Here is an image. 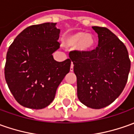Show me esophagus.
<instances>
[{
  "label": "esophagus",
  "mask_w": 134,
  "mask_h": 134,
  "mask_svg": "<svg viewBox=\"0 0 134 134\" xmlns=\"http://www.w3.org/2000/svg\"><path fill=\"white\" fill-rule=\"evenodd\" d=\"M73 67H74V65H73V64L72 63V64H71V66H70V71H71V72H72V71H73Z\"/></svg>",
  "instance_id": "34e87169"
}]
</instances>
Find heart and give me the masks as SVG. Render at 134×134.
<instances>
[{
  "label": "heart",
  "mask_w": 134,
  "mask_h": 134,
  "mask_svg": "<svg viewBox=\"0 0 134 134\" xmlns=\"http://www.w3.org/2000/svg\"><path fill=\"white\" fill-rule=\"evenodd\" d=\"M64 44L68 47L76 46L81 53H88L95 48L97 40L93 34L79 31L67 36L64 40Z\"/></svg>",
  "instance_id": "heart-1"
}]
</instances>
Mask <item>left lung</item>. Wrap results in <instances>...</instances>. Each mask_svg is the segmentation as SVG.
Instances as JSON below:
<instances>
[{
  "label": "left lung",
  "mask_w": 134,
  "mask_h": 134,
  "mask_svg": "<svg viewBox=\"0 0 134 134\" xmlns=\"http://www.w3.org/2000/svg\"><path fill=\"white\" fill-rule=\"evenodd\" d=\"M98 46L88 53H69L77 77V94L83 104L100 109L110 105L124 90L131 61L124 43L105 27L93 26Z\"/></svg>",
  "instance_id": "8db88e82"
}]
</instances>
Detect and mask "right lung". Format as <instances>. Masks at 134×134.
<instances>
[{
	"label": "right lung",
	"mask_w": 134,
	"mask_h": 134,
	"mask_svg": "<svg viewBox=\"0 0 134 134\" xmlns=\"http://www.w3.org/2000/svg\"><path fill=\"white\" fill-rule=\"evenodd\" d=\"M56 23L26 28L8 49L4 69L10 92L20 104L41 109L54 100L60 83L70 70L71 60L59 62L52 53L59 48Z\"/></svg>",
	"instance_id": "obj_1"
}]
</instances>
